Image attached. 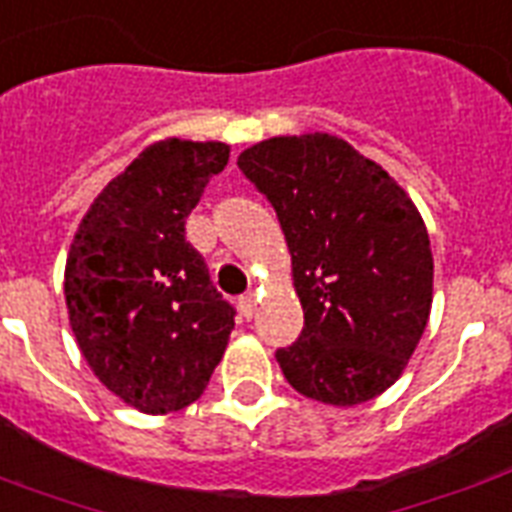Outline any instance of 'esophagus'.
<instances>
[{"label": "esophagus", "mask_w": 512, "mask_h": 512, "mask_svg": "<svg viewBox=\"0 0 512 512\" xmlns=\"http://www.w3.org/2000/svg\"><path fill=\"white\" fill-rule=\"evenodd\" d=\"M239 311H241V317H247V319L255 317V311H257V295H255V292H249V295L239 298Z\"/></svg>", "instance_id": "obj_1"}]
</instances>
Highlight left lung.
Segmentation results:
<instances>
[{
  "mask_svg": "<svg viewBox=\"0 0 512 512\" xmlns=\"http://www.w3.org/2000/svg\"><path fill=\"white\" fill-rule=\"evenodd\" d=\"M239 169L276 209L303 333L276 351L295 392L349 408L403 376L432 308V249L411 195L341 136H273Z\"/></svg>",
  "mask_w": 512,
  "mask_h": 512,
  "instance_id": "8db88e82",
  "label": "left lung"
}]
</instances>
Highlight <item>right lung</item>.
I'll list each match as a JSON object with an SVG mask.
<instances>
[{
    "label": "right lung",
    "mask_w": 512,
    "mask_h": 512,
    "mask_svg": "<svg viewBox=\"0 0 512 512\" xmlns=\"http://www.w3.org/2000/svg\"><path fill=\"white\" fill-rule=\"evenodd\" d=\"M228 158V144L177 136L144 147L93 198L66 255L69 325L88 368L150 416L204 395L236 325L185 241V220Z\"/></svg>",
    "instance_id": "right-lung-1"
}]
</instances>
